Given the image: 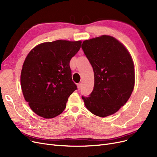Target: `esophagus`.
I'll return each mask as SVG.
<instances>
[{
  "instance_id": "1",
  "label": "esophagus",
  "mask_w": 157,
  "mask_h": 157,
  "mask_svg": "<svg viewBox=\"0 0 157 157\" xmlns=\"http://www.w3.org/2000/svg\"><path fill=\"white\" fill-rule=\"evenodd\" d=\"M78 90H80L81 89H82V83H78Z\"/></svg>"
}]
</instances>
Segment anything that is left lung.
I'll return each instance as SVG.
<instances>
[{
  "label": "left lung",
  "mask_w": 157,
  "mask_h": 157,
  "mask_svg": "<svg viewBox=\"0 0 157 157\" xmlns=\"http://www.w3.org/2000/svg\"><path fill=\"white\" fill-rule=\"evenodd\" d=\"M82 48L94 76L92 93L82 99L92 113L105 117L117 112L133 91V60L124 45L108 35L85 40Z\"/></svg>",
  "instance_id": "obj_1"
}]
</instances>
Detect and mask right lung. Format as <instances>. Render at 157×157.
Instances as JSON below:
<instances>
[{
	"label": "right lung",
	"instance_id": "obj_1",
	"mask_svg": "<svg viewBox=\"0 0 157 157\" xmlns=\"http://www.w3.org/2000/svg\"><path fill=\"white\" fill-rule=\"evenodd\" d=\"M81 41L58 40L40 44L25 59L21 85L25 100L40 117L51 119L61 113L77 86L72 78L70 61Z\"/></svg>",
	"mask_w": 157,
	"mask_h": 157
}]
</instances>
